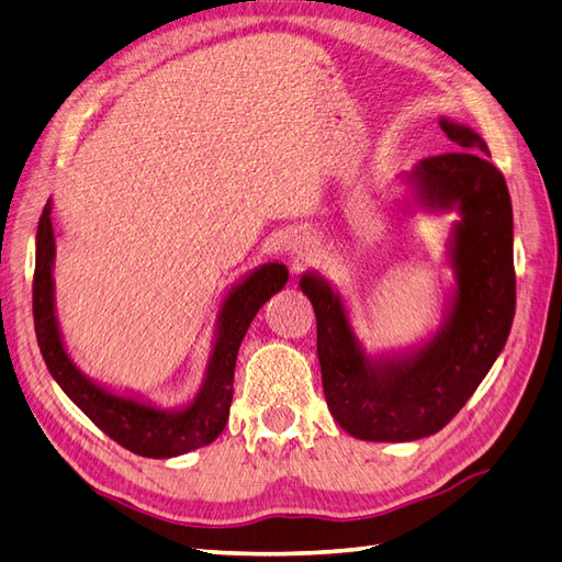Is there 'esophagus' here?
<instances>
[{
  "label": "esophagus",
  "mask_w": 562,
  "mask_h": 562,
  "mask_svg": "<svg viewBox=\"0 0 562 562\" xmlns=\"http://www.w3.org/2000/svg\"><path fill=\"white\" fill-rule=\"evenodd\" d=\"M286 254H290L292 263L296 268H301V266H306L311 261L313 254H315V247H313V241L308 237L294 235L290 241H286Z\"/></svg>",
  "instance_id": "34e87169"
}]
</instances>
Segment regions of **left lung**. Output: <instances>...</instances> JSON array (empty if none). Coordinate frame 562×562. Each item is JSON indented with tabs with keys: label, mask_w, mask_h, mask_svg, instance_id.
<instances>
[{
	"label": "left lung",
	"mask_w": 562,
	"mask_h": 562,
	"mask_svg": "<svg viewBox=\"0 0 562 562\" xmlns=\"http://www.w3.org/2000/svg\"><path fill=\"white\" fill-rule=\"evenodd\" d=\"M458 149L423 158L404 176L406 211L451 213L453 286L437 333L411 349L368 353L347 301L315 270L299 280L318 321V361L329 413L363 441H415L449 425L506 347L515 315L513 204L486 142L439 119Z\"/></svg>",
	"instance_id": "8db88e82"
}]
</instances>
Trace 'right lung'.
<instances>
[{
  "label": "right lung",
  "instance_id": "right-lung-1",
  "mask_svg": "<svg viewBox=\"0 0 562 562\" xmlns=\"http://www.w3.org/2000/svg\"><path fill=\"white\" fill-rule=\"evenodd\" d=\"M54 258L56 241L49 199L40 215L35 237L33 315L42 358L64 394L104 435L119 441L123 449L144 458H176L218 439L227 423L229 404H233L239 344L258 308L290 280L286 266L278 261L263 263L229 286L218 308L213 347L199 392L182 406L164 408L137 394H121L111 386L99 384L76 366L64 344L59 318H56Z\"/></svg>",
  "mask_w": 562,
  "mask_h": 562
}]
</instances>
